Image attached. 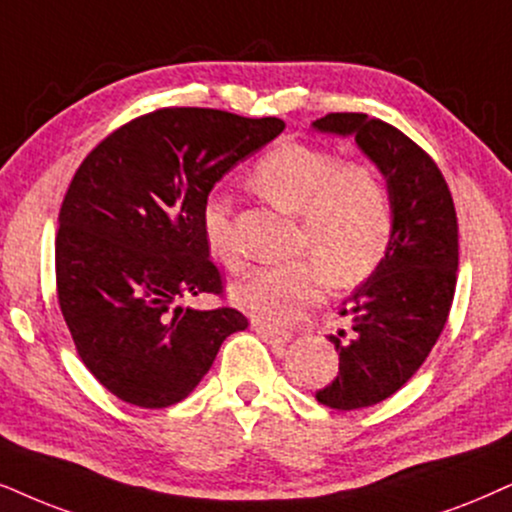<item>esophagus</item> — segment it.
Listing matches in <instances>:
<instances>
[{"label": "esophagus", "instance_id": "esophagus-1", "mask_svg": "<svg viewBox=\"0 0 512 512\" xmlns=\"http://www.w3.org/2000/svg\"><path fill=\"white\" fill-rule=\"evenodd\" d=\"M255 333L260 335L264 342H269V345H274V347H283V345H288V342H290V333L274 331V328L260 326V323H255Z\"/></svg>", "mask_w": 512, "mask_h": 512}]
</instances>
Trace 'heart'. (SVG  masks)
<instances>
[{"label": "heart", "instance_id": "1", "mask_svg": "<svg viewBox=\"0 0 512 512\" xmlns=\"http://www.w3.org/2000/svg\"><path fill=\"white\" fill-rule=\"evenodd\" d=\"M250 186L278 210L300 215V248L312 255L257 267L231 288V300L271 328L293 326L328 281L338 288L366 281L392 241V203L383 179L366 165H342L323 148L283 141L252 165ZM200 234L219 264L241 267L229 200L205 198Z\"/></svg>", "mask_w": 512, "mask_h": 512}]
</instances>
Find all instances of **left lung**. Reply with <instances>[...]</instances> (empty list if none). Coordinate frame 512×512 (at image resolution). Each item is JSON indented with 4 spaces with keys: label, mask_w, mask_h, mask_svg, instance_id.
I'll use <instances>...</instances> for the list:
<instances>
[{
    "label": "left lung",
    "mask_w": 512,
    "mask_h": 512,
    "mask_svg": "<svg viewBox=\"0 0 512 512\" xmlns=\"http://www.w3.org/2000/svg\"><path fill=\"white\" fill-rule=\"evenodd\" d=\"M312 129L357 141L383 174L392 203L385 260L340 307L349 338L331 335L338 378L316 392L331 409H366L409 383L444 331L456 290V210L439 167L397 127L364 113H328Z\"/></svg>",
    "instance_id": "left-lung-1"
}]
</instances>
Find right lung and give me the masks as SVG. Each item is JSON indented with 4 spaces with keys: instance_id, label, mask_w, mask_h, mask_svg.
<instances>
[{
    "instance_id": "1",
    "label": "right lung",
    "mask_w": 512,
    "mask_h": 512,
    "mask_svg": "<svg viewBox=\"0 0 512 512\" xmlns=\"http://www.w3.org/2000/svg\"><path fill=\"white\" fill-rule=\"evenodd\" d=\"M286 129L278 118L163 108L115 129L75 172L56 236L58 304L77 354L115 397L165 409L196 390L222 342L245 331L200 234L212 186Z\"/></svg>"
}]
</instances>
